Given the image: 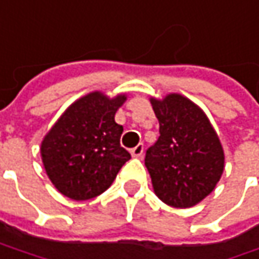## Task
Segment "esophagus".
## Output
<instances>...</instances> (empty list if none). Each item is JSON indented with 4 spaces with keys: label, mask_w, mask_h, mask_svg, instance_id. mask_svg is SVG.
Masks as SVG:
<instances>
[{
    "label": "esophagus",
    "mask_w": 259,
    "mask_h": 259,
    "mask_svg": "<svg viewBox=\"0 0 259 259\" xmlns=\"http://www.w3.org/2000/svg\"><path fill=\"white\" fill-rule=\"evenodd\" d=\"M130 154H132V157H135V158H141V157L144 155V144H139L136 145L135 148H132V149H130Z\"/></svg>",
    "instance_id": "obj_1"
}]
</instances>
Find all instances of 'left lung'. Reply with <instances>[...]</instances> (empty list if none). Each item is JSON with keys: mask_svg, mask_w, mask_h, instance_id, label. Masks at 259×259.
Returning a JSON list of instances; mask_svg holds the SVG:
<instances>
[{"mask_svg": "<svg viewBox=\"0 0 259 259\" xmlns=\"http://www.w3.org/2000/svg\"><path fill=\"white\" fill-rule=\"evenodd\" d=\"M151 104L160 121V136L145 155L154 192L167 205L190 208L215 189L223 175L219 135L202 108L180 94L151 98Z\"/></svg>", "mask_w": 259, "mask_h": 259, "instance_id": "1", "label": "left lung"}]
</instances>
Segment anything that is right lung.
Listing matches in <instances>:
<instances>
[{
  "label": "right lung",
  "instance_id": "add662e5",
  "mask_svg": "<svg viewBox=\"0 0 259 259\" xmlns=\"http://www.w3.org/2000/svg\"><path fill=\"white\" fill-rule=\"evenodd\" d=\"M127 99L95 91L74 101L40 144L45 171L55 189L74 201L108 189L130 154L120 145L123 126L114 120Z\"/></svg>",
  "mask_w": 259,
  "mask_h": 259
}]
</instances>
